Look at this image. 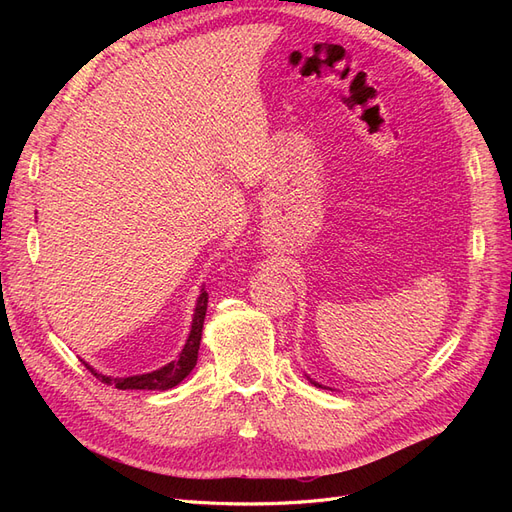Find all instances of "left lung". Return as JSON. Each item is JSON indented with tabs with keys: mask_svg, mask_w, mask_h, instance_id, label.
<instances>
[{
	"mask_svg": "<svg viewBox=\"0 0 512 512\" xmlns=\"http://www.w3.org/2000/svg\"><path fill=\"white\" fill-rule=\"evenodd\" d=\"M307 380H309V382H312V384H314V386H318V389H327V386H322V384H320V382H316V380H312V378H309V376H307Z\"/></svg>",
	"mask_w": 512,
	"mask_h": 512,
	"instance_id": "obj_1",
	"label": "left lung"
}]
</instances>
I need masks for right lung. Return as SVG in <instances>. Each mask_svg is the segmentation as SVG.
Masks as SVG:
<instances>
[{"label":"right lung","mask_w":512,"mask_h":512,"mask_svg":"<svg viewBox=\"0 0 512 512\" xmlns=\"http://www.w3.org/2000/svg\"><path fill=\"white\" fill-rule=\"evenodd\" d=\"M207 299L209 294L205 288L200 290L196 307H194V316H192V327L190 335L185 339V346L179 352L175 361L166 363L164 367L149 371V374H138V376H123V378H113V376H104L100 371H96L89 363L85 367L94 374L98 380L104 384H113L119 391H168L177 386L181 380L190 376V371L196 367L198 361V348H200V337H203V324H205V314H207Z\"/></svg>","instance_id":"add662e5"}]
</instances>
